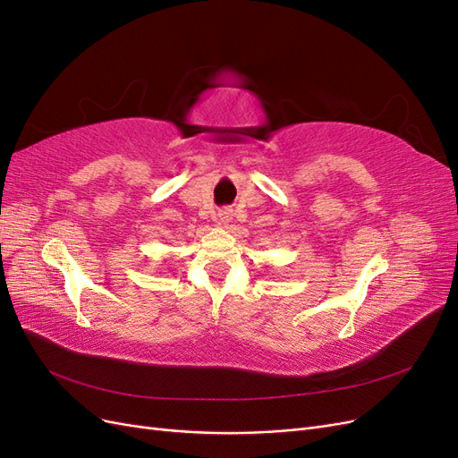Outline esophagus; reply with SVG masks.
<instances>
[{
	"mask_svg": "<svg viewBox=\"0 0 458 458\" xmlns=\"http://www.w3.org/2000/svg\"><path fill=\"white\" fill-rule=\"evenodd\" d=\"M217 219L221 221V224H229V221L233 219V212L231 210H219Z\"/></svg>",
	"mask_w": 458,
	"mask_h": 458,
	"instance_id": "34e87169",
	"label": "esophagus"
}]
</instances>
